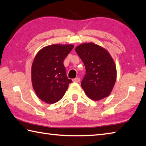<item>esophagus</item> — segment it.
Listing matches in <instances>:
<instances>
[{
	"instance_id": "34e87169",
	"label": "esophagus",
	"mask_w": 146,
	"mask_h": 146,
	"mask_svg": "<svg viewBox=\"0 0 146 146\" xmlns=\"http://www.w3.org/2000/svg\"><path fill=\"white\" fill-rule=\"evenodd\" d=\"M73 82H76V83H78L80 82V78H78V77H77V78H75L73 79Z\"/></svg>"
}]
</instances>
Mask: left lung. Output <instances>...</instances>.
Instances as JSON below:
<instances>
[{
	"label": "left lung",
	"mask_w": 146,
	"mask_h": 146,
	"mask_svg": "<svg viewBox=\"0 0 146 146\" xmlns=\"http://www.w3.org/2000/svg\"><path fill=\"white\" fill-rule=\"evenodd\" d=\"M86 68L81 86L88 97L99 100L110 94L117 77L116 66L108 51L94 43H85L75 48Z\"/></svg>",
	"instance_id": "1"
}]
</instances>
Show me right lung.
<instances>
[{
  "mask_svg": "<svg viewBox=\"0 0 146 146\" xmlns=\"http://www.w3.org/2000/svg\"><path fill=\"white\" fill-rule=\"evenodd\" d=\"M73 47L71 44L46 46L34 60L33 86L37 96L46 103L54 104L60 100L72 82L66 76L63 61Z\"/></svg>",
  "mask_w": 146,
  "mask_h": 146,
  "instance_id": "obj_1",
  "label": "right lung"
}]
</instances>
